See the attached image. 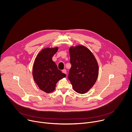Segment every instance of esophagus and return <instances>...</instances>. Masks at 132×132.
I'll use <instances>...</instances> for the list:
<instances>
[{
	"label": "esophagus",
	"mask_w": 132,
	"mask_h": 132,
	"mask_svg": "<svg viewBox=\"0 0 132 132\" xmlns=\"http://www.w3.org/2000/svg\"><path fill=\"white\" fill-rule=\"evenodd\" d=\"M62 72H63V73H65V74L67 73V72H66V69H63V70H62Z\"/></svg>",
	"instance_id": "esophagus-1"
}]
</instances>
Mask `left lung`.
Instances as JSON below:
<instances>
[{
  "label": "left lung",
  "instance_id": "1",
  "mask_svg": "<svg viewBox=\"0 0 132 132\" xmlns=\"http://www.w3.org/2000/svg\"><path fill=\"white\" fill-rule=\"evenodd\" d=\"M70 62L68 79L73 89L84 94L95 85L99 74L98 62L92 53L86 46H71L69 50Z\"/></svg>",
  "mask_w": 132,
  "mask_h": 132
}]
</instances>
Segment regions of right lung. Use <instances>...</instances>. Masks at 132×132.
<instances>
[{
    "mask_svg": "<svg viewBox=\"0 0 132 132\" xmlns=\"http://www.w3.org/2000/svg\"><path fill=\"white\" fill-rule=\"evenodd\" d=\"M58 48L55 47L43 49L36 56L33 64L34 80L39 88L46 93L53 91L57 82L66 76L52 61L53 56Z\"/></svg>",
    "mask_w": 132,
    "mask_h": 132,
    "instance_id": "right-lung-1",
    "label": "right lung"
}]
</instances>
